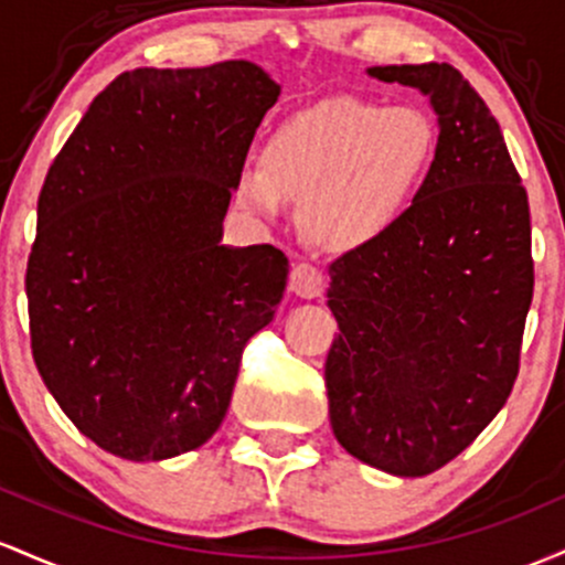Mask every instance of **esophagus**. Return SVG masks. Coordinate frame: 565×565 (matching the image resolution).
<instances>
[{
  "instance_id": "1",
  "label": "esophagus",
  "mask_w": 565,
  "mask_h": 565,
  "mask_svg": "<svg viewBox=\"0 0 565 565\" xmlns=\"http://www.w3.org/2000/svg\"><path fill=\"white\" fill-rule=\"evenodd\" d=\"M290 290H294L296 296H301V299H317V296H322V290H326V275H322V269H317L315 264H296L294 269H290Z\"/></svg>"
}]
</instances>
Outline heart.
<instances>
[{
  "label": "heart",
  "instance_id": "heart-1",
  "mask_svg": "<svg viewBox=\"0 0 565 565\" xmlns=\"http://www.w3.org/2000/svg\"><path fill=\"white\" fill-rule=\"evenodd\" d=\"M437 154V130L416 106L333 95L288 114L245 170L237 200L275 218L299 200L303 226L331 250L382 239L411 211Z\"/></svg>",
  "mask_w": 565,
  "mask_h": 565
}]
</instances>
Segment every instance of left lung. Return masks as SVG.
<instances>
[{"label":"left lung","instance_id":"obj_1","mask_svg":"<svg viewBox=\"0 0 565 565\" xmlns=\"http://www.w3.org/2000/svg\"><path fill=\"white\" fill-rule=\"evenodd\" d=\"M367 74L429 95L440 136L401 224L331 264L328 414L354 459L422 478L483 433L518 379L534 296L529 194L459 68Z\"/></svg>","mask_w":565,"mask_h":565}]
</instances>
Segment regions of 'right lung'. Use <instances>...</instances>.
<instances>
[{"instance_id": "right-lung-1", "label": "right lung", "mask_w": 565, "mask_h": 565, "mask_svg": "<svg viewBox=\"0 0 565 565\" xmlns=\"http://www.w3.org/2000/svg\"><path fill=\"white\" fill-rule=\"evenodd\" d=\"M280 85L250 61L119 74L63 143L26 266L31 352L63 414L119 459L211 440L288 258L224 215Z\"/></svg>"}]
</instances>
